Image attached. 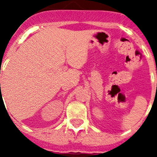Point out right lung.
Listing matches in <instances>:
<instances>
[{
	"mask_svg": "<svg viewBox=\"0 0 157 157\" xmlns=\"http://www.w3.org/2000/svg\"><path fill=\"white\" fill-rule=\"evenodd\" d=\"M0 86H1V84H0ZM0 98H2V96H1H1H0Z\"/></svg>",
	"mask_w": 157,
	"mask_h": 157,
	"instance_id": "obj_1",
	"label": "right lung"
}]
</instances>
